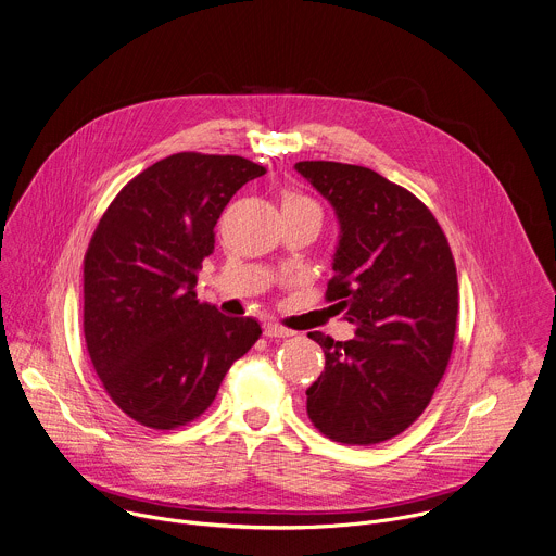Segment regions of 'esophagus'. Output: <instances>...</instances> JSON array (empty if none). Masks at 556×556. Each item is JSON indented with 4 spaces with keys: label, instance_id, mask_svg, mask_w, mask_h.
<instances>
[{
    "label": "esophagus",
    "instance_id": "34e87169",
    "mask_svg": "<svg viewBox=\"0 0 556 556\" xmlns=\"http://www.w3.org/2000/svg\"><path fill=\"white\" fill-rule=\"evenodd\" d=\"M264 334H266L268 339H288V337H292L294 332L288 330V328H281V326H277V324H266V326H264Z\"/></svg>",
    "mask_w": 556,
    "mask_h": 556
}]
</instances>
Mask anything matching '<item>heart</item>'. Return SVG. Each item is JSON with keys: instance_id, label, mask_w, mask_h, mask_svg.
Masks as SVG:
<instances>
[{"instance_id": "1", "label": "heart", "mask_w": 556, "mask_h": 556, "mask_svg": "<svg viewBox=\"0 0 556 556\" xmlns=\"http://www.w3.org/2000/svg\"><path fill=\"white\" fill-rule=\"evenodd\" d=\"M294 206H312V208L319 211V206H316L309 198H305V195H301L296 191H283L281 208H294Z\"/></svg>"}]
</instances>
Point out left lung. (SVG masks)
I'll use <instances>...</instances> for the list:
<instances>
[{
    "label": "left lung",
    "instance_id": "8db88e82",
    "mask_svg": "<svg viewBox=\"0 0 556 556\" xmlns=\"http://www.w3.org/2000/svg\"><path fill=\"white\" fill-rule=\"evenodd\" d=\"M294 169L337 208L341 242L326 301L356 337L321 332L326 367L307 395V418L326 438L369 446L401 435L431 403L455 341L459 292L444 230L412 191L343 163Z\"/></svg>",
    "mask_w": 556,
    "mask_h": 556
}]
</instances>
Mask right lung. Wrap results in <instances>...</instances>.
Segmentation results:
<instances>
[{"label":"right lung","mask_w":556,"mask_h":556,"mask_svg":"<svg viewBox=\"0 0 556 556\" xmlns=\"http://www.w3.org/2000/svg\"><path fill=\"white\" fill-rule=\"evenodd\" d=\"M266 169L242 155L182 151L129 180L99 219L84 260V334L112 403L142 427L200 418L262 337L195 299L215 224Z\"/></svg>","instance_id":"right-lung-1"}]
</instances>
